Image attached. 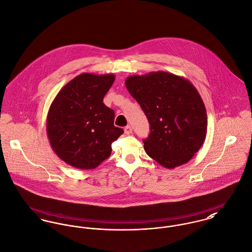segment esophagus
<instances>
[{
    "instance_id": "esophagus-1",
    "label": "esophagus",
    "mask_w": 252,
    "mask_h": 252,
    "mask_svg": "<svg viewBox=\"0 0 252 252\" xmlns=\"http://www.w3.org/2000/svg\"><path fill=\"white\" fill-rule=\"evenodd\" d=\"M132 132H133V128H132L130 125L126 126V127L124 128V133H125L126 135H130V134H132Z\"/></svg>"
}]
</instances>
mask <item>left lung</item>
<instances>
[{
	"instance_id": "8db88e82",
	"label": "left lung",
	"mask_w": 252,
	"mask_h": 252,
	"mask_svg": "<svg viewBox=\"0 0 252 252\" xmlns=\"http://www.w3.org/2000/svg\"><path fill=\"white\" fill-rule=\"evenodd\" d=\"M150 124L144 150L165 168L187 163L207 134L205 105L186 78L164 71L129 76L125 81Z\"/></svg>"
}]
</instances>
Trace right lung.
<instances>
[{
  "label": "right lung",
  "instance_id": "add662e5",
  "mask_svg": "<svg viewBox=\"0 0 252 252\" xmlns=\"http://www.w3.org/2000/svg\"><path fill=\"white\" fill-rule=\"evenodd\" d=\"M114 74L83 73L53 100L46 120L50 144L57 156L80 169H93L110 157L112 142L123 134L114 125L115 112L103 99Z\"/></svg>",
  "mask_w": 252,
  "mask_h": 252
}]
</instances>
